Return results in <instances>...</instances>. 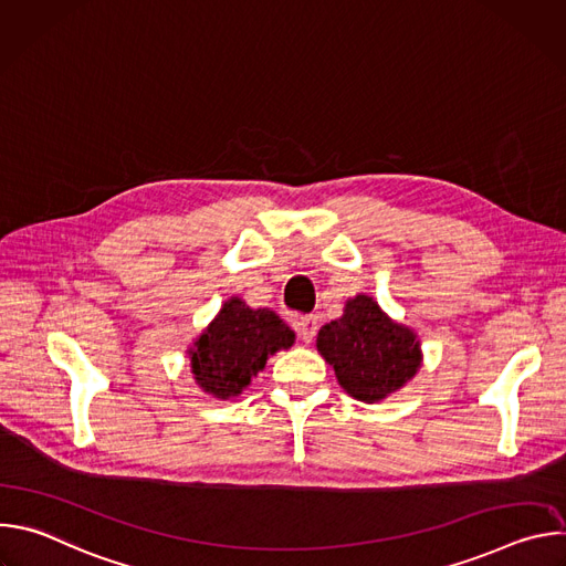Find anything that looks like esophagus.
I'll return each instance as SVG.
<instances>
[{
    "label": "esophagus",
    "instance_id": "esophagus-1",
    "mask_svg": "<svg viewBox=\"0 0 566 566\" xmlns=\"http://www.w3.org/2000/svg\"><path fill=\"white\" fill-rule=\"evenodd\" d=\"M295 327H297L300 338H302L304 343H311L313 336H315V332H317V317H315V315H302V317H297Z\"/></svg>",
    "mask_w": 566,
    "mask_h": 566
}]
</instances>
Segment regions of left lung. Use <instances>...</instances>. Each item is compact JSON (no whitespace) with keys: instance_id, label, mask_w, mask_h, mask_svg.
<instances>
[{"instance_id":"8db88e82","label":"left lung","mask_w":566,"mask_h":566,"mask_svg":"<svg viewBox=\"0 0 566 566\" xmlns=\"http://www.w3.org/2000/svg\"><path fill=\"white\" fill-rule=\"evenodd\" d=\"M317 352L336 369L345 391L365 402L400 389L421 365L417 336L367 295L349 300L345 315L319 329Z\"/></svg>"}]
</instances>
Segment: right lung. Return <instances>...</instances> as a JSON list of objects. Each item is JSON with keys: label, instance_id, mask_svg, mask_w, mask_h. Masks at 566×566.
<instances>
[{"label": "right lung", "instance_id": "add662e5", "mask_svg": "<svg viewBox=\"0 0 566 566\" xmlns=\"http://www.w3.org/2000/svg\"><path fill=\"white\" fill-rule=\"evenodd\" d=\"M293 340V332L273 311H255L234 297L195 343L192 374L203 391L230 398L264 369L269 356L291 347Z\"/></svg>", "mask_w": 566, "mask_h": 566}]
</instances>
